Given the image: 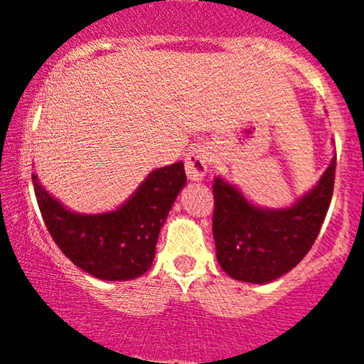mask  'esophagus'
Returning <instances> with one entry per match:
<instances>
[{
	"instance_id": "esophagus-1",
	"label": "esophagus",
	"mask_w": 364,
	"mask_h": 364,
	"mask_svg": "<svg viewBox=\"0 0 364 364\" xmlns=\"http://www.w3.org/2000/svg\"><path fill=\"white\" fill-rule=\"evenodd\" d=\"M185 171L192 181H203L208 172V153L203 148H193L185 156Z\"/></svg>"
}]
</instances>
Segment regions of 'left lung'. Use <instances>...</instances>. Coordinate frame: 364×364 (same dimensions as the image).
Here are the masks:
<instances>
[{
	"label": "left lung",
	"mask_w": 364,
	"mask_h": 364,
	"mask_svg": "<svg viewBox=\"0 0 364 364\" xmlns=\"http://www.w3.org/2000/svg\"><path fill=\"white\" fill-rule=\"evenodd\" d=\"M336 155L317 185L289 208L252 204L234 185L215 178L213 237L216 259L230 278L269 284L303 260L317 240L335 186Z\"/></svg>",
	"instance_id": "obj_1"
}]
</instances>
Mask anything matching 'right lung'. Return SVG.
I'll return each instance as SVG.
<instances>
[{
	"label": "right lung",
	"instance_id": "obj_1",
	"mask_svg": "<svg viewBox=\"0 0 364 364\" xmlns=\"http://www.w3.org/2000/svg\"><path fill=\"white\" fill-rule=\"evenodd\" d=\"M36 203L60 250L86 273L105 282L141 277L155 259L160 229L186 185L183 161L149 172L130 199L114 211L82 215L54 199L33 174Z\"/></svg>",
	"mask_w": 364,
	"mask_h": 364
}]
</instances>
